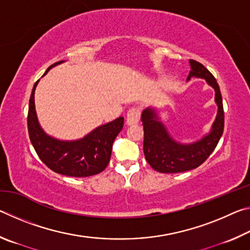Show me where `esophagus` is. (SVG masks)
<instances>
[{
	"instance_id": "obj_1",
	"label": "esophagus",
	"mask_w": 250,
	"mask_h": 250,
	"mask_svg": "<svg viewBox=\"0 0 250 250\" xmlns=\"http://www.w3.org/2000/svg\"><path fill=\"white\" fill-rule=\"evenodd\" d=\"M141 110L139 107H132L126 113V124L133 125L140 121Z\"/></svg>"
}]
</instances>
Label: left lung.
<instances>
[{"instance_id": "1", "label": "left lung", "mask_w": 250, "mask_h": 250, "mask_svg": "<svg viewBox=\"0 0 250 250\" xmlns=\"http://www.w3.org/2000/svg\"><path fill=\"white\" fill-rule=\"evenodd\" d=\"M191 77L204 78L215 89V101L218 112L210 133L192 145H180L168 135L164 125L158 121L154 110L146 109L141 120L145 130L143 152L152 168L161 173H180L193 170L204 163L215 150L224 132L223 99L216 79L201 62L189 59Z\"/></svg>"}]
</instances>
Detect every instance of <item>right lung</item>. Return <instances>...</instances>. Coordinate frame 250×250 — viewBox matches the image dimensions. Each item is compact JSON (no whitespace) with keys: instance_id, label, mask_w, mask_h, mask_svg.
<instances>
[{"instance_id":"right-lung-1","label":"right lung","mask_w":250,"mask_h":250,"mask_svg":"<svg viewBox=\"0 0 250 250\" xmlns=\"http://www.w3.org/2000/svg\"><path fill=\"white\" fill-rule=\"evenodd\" d=\"M59 62H55L50 67ZM37 83L39 80L34 84L29 98L27 129L29 140L42 162L52 171L67 176L86 177L103 172L110 161L113 141L124 128L125 118L119 117L107 125L99 126L82 140H56L48 137L37 121L34 104V92Z\"/></svg>"}]
</instances>
